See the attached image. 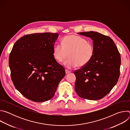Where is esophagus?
Returning a JSON list of instances; mask_svg holds the SVG:
<instances>
[{
  "label": "esophagus",
  "instance_id": "34e87169",
  "mask_svg": "<svg viewBox=\"0 0 130 130\" xmlns=\"http://www.w3.org/2000/svg\"><path fill=\"white\" fill-rule=\"evenodd\" d=\"M71 71H69V70H67V69H65V72H66V74H68V73H70Z\"/></svg>",
  "mask_w": 130,
  "mask_h": 130
}]
</instances>
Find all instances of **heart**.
Segmentation results:
<instances>
[{"instance_id":"obj_1","label":"heart","mask_w":130,"mask_h":130,"mask_svg":"<svg viewBox=\"0 0 130 130\" xmlns=\"http://www.w3.org/2000/svg\"><path fill=\"white\" fill-rule=\"evenodd\" d=\"M95 47L91 42L82 36L76 35L65 36L62 44H58L53 48V57L58 62L64 63L65 66L69 69L78 66L82 67L87 64L93 58Z\"/></svg>"}]
</instances>
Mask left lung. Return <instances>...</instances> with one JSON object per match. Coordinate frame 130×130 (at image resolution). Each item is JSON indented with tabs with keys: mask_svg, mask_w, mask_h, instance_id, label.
Masks as SVG:
<instances>
[{
	"mask_svg": "<svg viewBox=\"0 0 130 130\" xmlns=\"http://www.w3.org/2000/svg\"><path fill=\"white\" fill-rule=\"evenodd\" d=\"M93 41L95 54L91 60L74 71L75 90L81 98L97 100L107 95L118 82L121 57L114 41L97 32H80Z\"/></svg>",
	"mask_w": 130,
	"mask_h": 130,
	"instance_id": "8db88e82",
	"label": "left lung"
}]
</instances>
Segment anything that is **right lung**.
Wrapping results in <instances>:
<instances>
[{
  "instance_id": "1",
  "label": "right lung",
  "mask_w": 130,
  "mask_h": 130,
  "mask_svg": "<svg viewBox=\"0 0 130 130\" xmlns=\"http://www.w3.org/2000/svg\"><path fill=\"white\" fill-rule=\"evenodd\" d=\"M58 33L27 34L17 40L10 52L9 64L15 88L35 102L51 99L65 75V68L53 57Z\"/></svg>"
}]
</instances>
